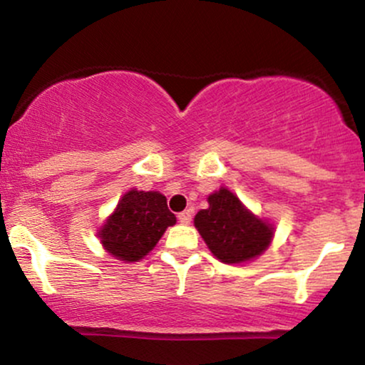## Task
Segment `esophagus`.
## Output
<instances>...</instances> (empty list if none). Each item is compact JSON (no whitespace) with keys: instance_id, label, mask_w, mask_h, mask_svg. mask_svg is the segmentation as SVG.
<instances>
[{"instance_id":"1","label":"esophagus","mask_w":365,"mask_h":365,"mask_svg":"<svg viewBox=\"0 0 365 365\" xmlns=\"http://www.w3.org/2000/svg\"><path fill=\"white\" fill-rule=\"evenodd\" d=\"M178 220L182 225H188L192 221V211H183L178 215Z\"/></svg>"}]
</instances>
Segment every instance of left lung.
Segmentation results:
<instances>
[{"mask_svg":"<svg viewBox=\"0 0 365 365\" xmlns=\"http://www.w3.org/2000/svg\"><path fill=\"white\" fill-rule=\"evenodd\" d=\"M207 202L209 207L195 215L194 225L221 262L254 261L271 245L274 225L249 211L232 190L221 187L207 197Z\"/></svg>","mask_w":365,"mask_h":365,"instance_id":"left-lung-1","label":"left lung"}]
</instances>
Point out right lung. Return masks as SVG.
I'll use <instances>...</instances> for the list:
<instances>
[{
	"label": "right lung",
	"instance_id": "obj_1",
	"mask_svg": "<svg viewBox=\"0 0 365 365\" xmlns=\"http://www.w3.org/2000/svg\"><path fill=\"white\" fill-rule=\"evenodd\" d=\"M177 223L161 192L130 188L106 217L98 237L108 254L123 262H137L156 247L166 228Z\"/></svg>",
	"mask_w": 365,
	"mask_h": 365
}]
</instances>
